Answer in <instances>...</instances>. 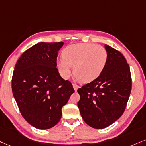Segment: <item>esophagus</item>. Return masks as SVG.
Wrapping results in <instances>:
<instances>
[{
	"label": "esophagus",
	"instance_id": "esophagus-1",
	"mask_svg": "<svg viewBox=\"0 0 146 146\" xmlns=\"http://www.w3.org/2000/svg\"><path fill=\"white\" fill-rule=\"evenodd\" d=\"M72 86H73L74 89V91H77V89H78V88H79V86L77 85V84H73Z\"/></svg>",
	"mask_w": 146,
	"mask_h": 146
}]
</instances>
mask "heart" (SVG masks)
I'll return each instance as SVG.
<instances>
[{"label":"heart","instance_id":"b5f03b06","mask_svg":"<svg viewBox=\"0 0 146 146\" xmlns=\"http://www.w3.org/2000/svg\"><path fill=\"white\" fill-rule=\"evenodd\" d=\"M63 59L57 62L61 74L65 79L74 74L82 82H90L100 76L108 61V52L104 46L93 43H77L64 48Z\"/></svg>","mask_w":146,"mask_h":146}]
</instances>
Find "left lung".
<instances>
[{
    "instance_id": "8db88e82",
    "label": "left lung",
    "mask_w": 146,
    "mask_h": 146,
    "mask_svg": "<svg viewBox=\"0 0 146 146\" xmlns=\"http://www.w3.org/2000/svg\"><path fill=\"white\" fill-rule=\"evenodd\" d=\"M107 64L96 79L78 89V107L84 121L102 129L116 121L125 111L131 91L130 68L120 52L107 44Z\"/></svg>"
}]
</instances>
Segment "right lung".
<instances>
[{
    "label": "right lung",
    "instance_id": "right-lung-1",
    "mask_svg": "<svg viewBox=\"0 0 146 146\" xmlns=\"http://www.w3.org/2000/svg\"><path fill=\"white\" fill-rule=\"evenodd\" d=\"M64 43L39 42L28 48L16 63L12 91L21 115L38 129H48L62 118V108L74 92L57 69L58 51Z\"/></svg>",
    "mask_w": 146,
    "mask_h": 146
}]
</instances>
